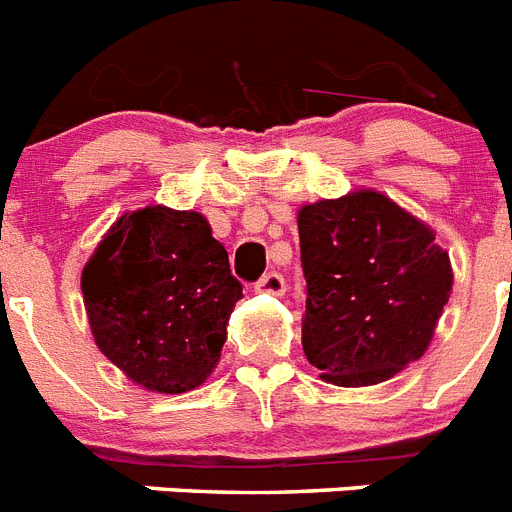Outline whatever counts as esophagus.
<instances>
[{"label": "esophagus", "instance_id": "34e87169", "mask_svg": "<svg viewBox=\"0 0 512 512\" xmlns=\"http://www.w3.org/2000/svg\"><path fill=\"white\" fill-rule=\"evenodd\" d=\"M256 290L259 292H266V295H274V298H279V295H285L287 285H285V277L279 272H269L264 274V277L256 282Z\"/></svg>", "mask_w": 512, "mask_h": 512}]
</instances>
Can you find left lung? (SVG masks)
<instances>
[{"label":"left lung","instance_id":"8db88e82","mask_svg":"<svg viewBox=\"0 0 512 512\" xmlns=\"http://www.w3.org/2000/svg\"><path fill=\"white\" fill-rule=\"evenodd\" d=\"M303 349L321 381L375 386L425 355L451 298L435 230L373 189L298 209Z\"/></svg>","mask_w":512,"mask_h":512}]
</instances>
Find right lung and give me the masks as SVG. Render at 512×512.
Returning <instances> with one entry per match:
<instances>
[{
    "label": "right lung",
    "instance_id": "1",
    "mask_svg": "<svg viewBox=\"0 0 512 512\" xmlns=\"http://www.w3.org/2000/svg\"><path fill=\"white\" fill-rule=\"evenodd\" d=\"M80 285L100 352L131 383L157 393L207 381L243 298L207 217L163 204L121 214Z\"/></svg>",
    "mask_w": 512,
    "mask_h": 512
}]
</instances>
